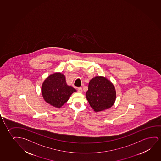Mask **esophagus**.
Instances as JSON below:
<instances>
[{
	"mask_svg": "<svg viewBox=\"0 0 161 161\" xmlns=\"http://www.w3.org/2000/svg\"><path fill=\"white\" fill-rule=\"evenodd\" d=\"M77 91H78V92H82V89L81 87H79L78 89H77Z\"/></svg>",
	"mask_w": 161,
	"mask_h": 161,
	"instance_id": "1",
	"label": "esophagus"
}]
</instances>
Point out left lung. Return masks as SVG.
Segmentation results:
<instances>
[{
	"instance_id": "1",
	"label": "left lung",
	"mask_w": 161,
	"mask_h": 161,
	"mask_svg": "<svg viewBox=\"0 0 161 161\" xmlns=\"http://www.w3.org/2000/svg\"><path fill=\"white\" fill-rule=\"evenodd\" d=\"M86 97L91 108L98 112L112 107L116 99V91L108 79L98 76L91 80Z\"/></svg>"
}]
</instances>
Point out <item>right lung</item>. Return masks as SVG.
Returning a JSON list of instances; mask_svg holds the SVG:
<instances>
[{
	"mask_svg": "<svg viewBox=\"0 0 161 161\" xmlns=\"http://www.w3.org/2000/svg\"><path fill=\"white\" fill-rule=\"evenodd\" d=\"M42 95L47 103L55 108H60L76 90L67 85L63 74L55 73L47 77L42 84Z\"/></svg>",
	"mask_w": 161,
	"mask_h": 161,
	"instance_id": "1",
	"label": "right lung"
}]
</instances>
